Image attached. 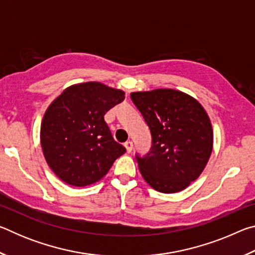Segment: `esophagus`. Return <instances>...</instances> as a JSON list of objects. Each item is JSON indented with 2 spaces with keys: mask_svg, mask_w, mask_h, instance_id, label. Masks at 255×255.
I'll return each instance as SVG.
<instances>
[{
  "mask_svg": "<svg viewBox=\"0 0 255 255\" xmlns=\"http://www.w3.org/2000/svg\"><path fill=\"white\" fill-rule=\"evenodd\" d=\"M125 147H126L127 153H131V150H132V141H130V140L126 141V143H125Z\"/></svg>",
  "mask_w": 255,
  "mask_h": 255,
  "instance_id": "1",
  "label": "esophagus"
}]
</instances>
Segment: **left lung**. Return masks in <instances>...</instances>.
Segmentation results:
<instances>
[{
	"label": "left lung",
	"mask_w": 255,
	"mask_h": 255,
	"mask_svg": "<svg viewBox=\"0 0 255 255\" xmlns=\"http://www.w3.org/2000/svg\"><path fill=\"white\" fill-rule=\"evenodd\" d=\"M130 98L152 133V148L136 154L144 180L156 191H182L197 180L213 152L210 119L199 102L178 90L132 92Z\"/></svg>",
	"instance_id": "1"
}]
</instances>
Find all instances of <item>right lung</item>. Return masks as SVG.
Wrapping results in <instances>:
<instances>
[{"label": "right lung", "instance_id": "add662e5", "mask_svg": "<svg viewBox=\"0 0 255 255\" xmlns=\"http://www.w3.org/2000/svg\"><path fill=\"white\" fill-rule=\"evenodd\" d=\"M125 99L100 82L66 88L46 110L40 144L54 173L73 187L100 181L126 148L112 137L105 115Z\"/></svg>", "mask_w": 255, "mask_h": 255}]
</instances>
